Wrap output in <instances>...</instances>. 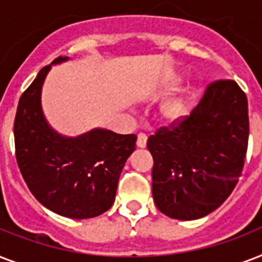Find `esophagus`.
Returning <instances> with one entry per match:
<instances>
[{
  "label": "esophagus",
  "instance_id": "34e87169",
  "mask_svg": "<svg viewBox=\"0 0 262 262\" xmlns=\"http://www.w3.org/2000/svg\"><path fill=\"white\" fill-rule=\"evenodd\" d=\"M137 147L139 148L147 147V135H145V133H139V136H137Z\"/></svg>",
  "mask_w": 262,
  "mask_h": 262
}]
</instances>
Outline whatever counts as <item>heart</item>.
<instances>
[{"label": "heart", "mask_w": 262, "mask_h": 262, "mask_svg": "<svg viewBox=\"0 0 262 262\" xmlns=\"http://www.w3.org/2000/svg\"><path fill=\"white\" fill-rule=\"evenodd\" d=\"M187 113H189V104L183 99H175L163 107L164 118L167 119L170 123L178 122V121L183 119L187 115Z\"/></svg>", "instance_id": "b5f03b06"}]
</instances>
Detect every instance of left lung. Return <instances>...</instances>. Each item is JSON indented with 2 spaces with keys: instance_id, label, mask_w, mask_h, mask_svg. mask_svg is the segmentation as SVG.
<instances>
[{
  "instance_id": "left-lung-1",
  "label": "left lung",
  "mask_w": 262,
  "mask_h": 262,
  "mask_svg": "<svg viewBox=\"0 0 262 262\" xmlns=\"http://www.w3.org/2000/svg\"><path fill=\"white\" fill-rule=\"evenodd\" d=\"M248 140L246 94L234 80L209 84L189 117L148 139L158 209L194 220L219 208L242 174Z\"/></svg>"
}]
</instances>
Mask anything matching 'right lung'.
Returning a JSON list of instances; mask_svg holds the SVG:
<instances>
[{
    "instance_id": "1",
    "label": "right lung",
    "mask_w": 262,
    "mask_h": 262,
    "mask_svg": "<svg viewBox=\"0 0 262 262\" xmlns=\"http://www.w3.org/2000/svg\"><path fill=\"white\" fill-rule=\"evenodd\" d=\"M58 57L51 65L67 61ZM47 65L18 100L14 118L16 159L35 199L71 219H90L110 209L119 175L136 149V135L94 129L65 137L47 123L40 104Z\"/></svg>"
}]
</instances>
